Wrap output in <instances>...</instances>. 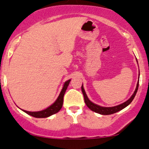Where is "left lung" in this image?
Returning <instances> with one entry per match:
<instances>
[{
	"label": "left lung",
	"mask_w": 149,
	"mask_h": 149,
	"mask_svg": "<svg viewBox=\"0 0 149 149\" xmlns=\"http://www.w3.org/2000/svg\"><path fill=\"white\" fill-rule=\"evenodd\" d=\"M137 61V60H136ZM138 88H139V80L137 82V85H136V90L134 92L132 97L130 98L128 100L127 102H124V103L120 104V105L116 106V107H100V106L97 105V104L92 103V102H90L89 100V99L87 97L86 93H85L84 88H83V85H82L81 89H82V92H83V96H84V100H85V103L86 104L87 107H88L89 109H91L92 111H95L97 113H100L102 114V115H110V114H113V113H115L119 111L122 110L124 108H125L127 106L129 105L132 102V100H134L135 95H136V92H137Z\"/></svg>",
	"instance_id": "8db88e82"
}]
</instances>
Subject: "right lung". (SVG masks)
<instances>
[{
    "instance_id": "right-lung-1",
    "label": "right lung",
    "mask_w": 149,
    "mask_h": 149,
    "mask_svg": "<svg viewBox=\"0 0 149 149\" xmlns=\"http://www.w3.org/2000/svg\"><path fill=\"white\" fill-rule=\"evenodd\" d=\"M71 80H67L66 82H65L64 87H63L62 90L59 94V97H58L57 100L55 101L54 104H52L50 107L45 109V110L40 111H37V112H31V111H24L25 113H26L29 115L33 116L35 118H47L49 116L53 115V114L56 113L59 111V110L61 109L63 105V99H64V95L66 92V89L68 88V85H69Z\"/></svg>"
}]
</instances>
